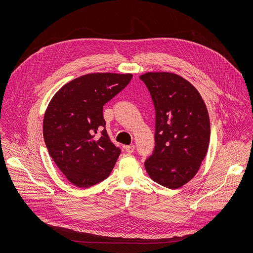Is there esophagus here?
Masks as SVG:
<instances>
[{
	"label": "esophagus",
	"mask_w": 253,
	"mask_h": 253,
	"mask_svg": "<svg viewBox=\"0 0 253 253\" xmlns=\"http://www.w3.org/2000/svg\"><path fill=\"white\" fill-rule=\"evenodd\" d=\"M125 150L128 153H133L134 150H135V145H134V144H132V145H128V146L125 147Z\"/></svg>",
	"instance_id": "1"
}]
</instances>
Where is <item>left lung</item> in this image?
<instances>
[{"label":"left lung","instance_id":"obj_1","mask_svg":"<svg viewBox=\"0 0 253 253\" xmlns=\"http://www.w3.org/2000/svg\"><path fill=\"white\" fill-rule=\"evenodd\" d=\"M155 107V148L145 161L153 181L170 188L183 186L196 175L206 156L210 121L196 88L169 72L140 76Z\"/></svg>","mask_w":253,"mask_h":253}]
</instances>
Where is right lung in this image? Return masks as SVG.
<instances>
[{
    "mask_svg": "<svg viewBox=\"0 0 253 253\" xmlns=\"http://www.w3.org/2000/svg\"><path fill=\"white\" fill-rule=\"evenodd\" d=\"M132 77L87 74L65 84L50 101L43 121L44 140L58 168L75 186L88 188L110 175L121 150L107 134L103 106Z\"/></svg>",
    "mask_w": 253,
    "mask_h": 253,
    "instance_id": "obj_1",
    "label": "right lung"
}]
</instances>
